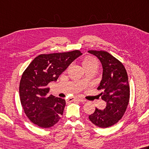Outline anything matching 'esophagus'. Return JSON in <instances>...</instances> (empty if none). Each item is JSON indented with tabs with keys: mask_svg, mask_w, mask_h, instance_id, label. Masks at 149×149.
<instances>
[{
	"mask_svg": "<svg viewBox=\"0 0 149 149\" xmlns=\"http://www.w3.org/2000/svg\"><path fill=\"white\" fill-rule=\"evenodd\" d=\"M75 100H77V101H79L81 102H85V100H84L81 98H69L67 100V101H68L69 102H72L73 101H75Z\"/></svg>",
	"mask_w": 149,
	"mask_h": 149,
	"instance_id": "esophagus-1",
	"label": "esophagus"
}]
</instances>
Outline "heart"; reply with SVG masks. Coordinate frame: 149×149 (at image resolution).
Returning a JSON list of instances; mask_svg holds the SVG:
<instances>
[{"label":"heart","instance_id":"1","mask_svg":"<svg viewBox=\"0 0 149 149\" xmlns=\"http://www.w3.org/2000/svg\"><path fill=\"white\" fill-rule=\"evenodd\" d=\"M98 64V63H97V61L93 57H90V56H88V57H86L85 60L83 61V67L86 68V67H88V66H91L92 65H93V64Z\"/></svg>","mask_w":149,"mask_h":149}]
</instances>
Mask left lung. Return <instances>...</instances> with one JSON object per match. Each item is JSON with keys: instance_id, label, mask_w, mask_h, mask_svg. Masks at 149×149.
Listing matches in <instances>:
<instances>
[{"instance_id": "left-lung-1", "label": "left lung", "mask_w": 149, "mask_h": 149, "mask_svg": "<svg viewBox=\"0 0 149 149\" xmlns=\"http://www.w3.org/2000/svg\"><path fill=\"white\" fill-rule=\"evenodd\" d=\"M102 64V78L98 87L100 95L106 102L104 110L96 108L88 118L94 125L102 128L114 125L123 117L130 99V86L126 70L120 62L104 51H88Z\"/></svg>"}]
</instances>
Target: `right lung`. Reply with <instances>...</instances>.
I'll use <instances>...</instances> for the list:
<instances>
[{"instance_id":"right-lung-1","label":"right lung","mask_w":149,"mask_h":149,"mask_svg":"<svg viewBox=\"0 0 149 149\" xmlns=\"http://www.w3.org/2000/svg\"><path fill=\"white\" fill-rule=\"evenodd\" d=\"M81 55L79 50L40 55L26 68L20 81L19 96L24 111L32 123L47 128L61 119L66 101L53 95L47 96V85L56 81L59 75Z\"/></svg>"}]
</instances>
